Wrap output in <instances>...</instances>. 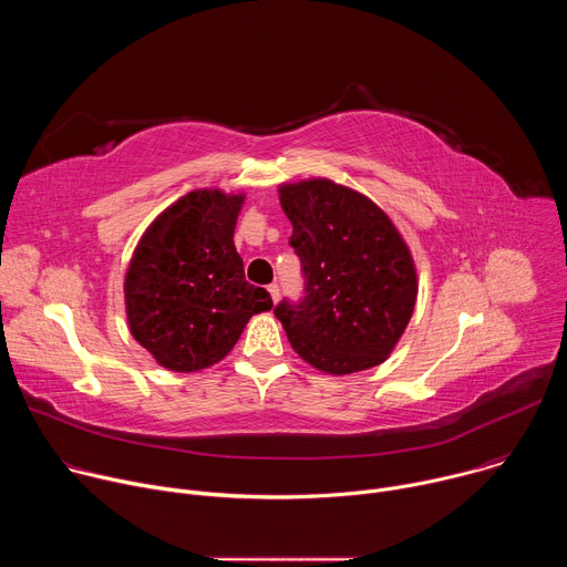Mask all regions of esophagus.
<instances>
[{
  "mask_svg": "<svg viewBox=\"0 0 567 567\" xmlns=\"http://www.w3.org/2000/svg\"><path fill=\"white\" fill-rule=\"evenodd\" d=\"M267 291H269L271 300H274V302H278V298H280V287H278V285H269V287H267Z\"/></svg>",
  "mask_w": 567,
  "mask_h": 567,
  "instance_id": "1",
  "label": "esophagus"
}]
</instances>
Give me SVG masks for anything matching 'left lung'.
<instances>
[{
  "mask_svg": "<svg viewBox=\"0 0 567 567\" xmlns=\"http://www.w3.org/2000/svg\"><path fill=\"white\" fill-rule=\"evenodd\" d=\"M280 204L305 280L298 300L274 309L291 348L330 374L379 365L413 316L409 247L377 204L334 182L287 184Z\"/></svg>",
  "mask_w": 567,
  "mask_h": 567,
  "instance_id": "8db88e82",
  "label": "left lung"
}]
</instances>
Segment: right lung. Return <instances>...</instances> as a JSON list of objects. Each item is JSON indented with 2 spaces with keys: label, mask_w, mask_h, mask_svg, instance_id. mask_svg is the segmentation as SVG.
I'll return each mask as SVG.
<instances>
[{
  "label": "right lung",
  "mask_w": 567,
  "mask_h": 567,
  "mask_svg": "<svg viewBox=\"0 0 567 567\" xmlns=\"http://www.w3.org/2000/svg\"><path fill=\"white\" fill-rule=\"evenodd\" d=\"M239 195L195 190L141 237L125 276L132 337L168 370L195 372L224 359L254 313L274 307L247 282L233 245Z\"/></svg>",
  "instance_id": "right-lung-1"
}]
</instances>
